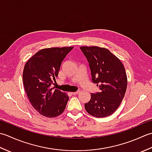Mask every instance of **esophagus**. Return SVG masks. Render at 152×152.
I'll return each instance as SVG.
<instances>
[{
	"instance_id": "esophagus-1",
	"label": "esophagus",
	"mask_w": 152,
	"mask_h": 152,
	"mask_svg": "<svg viewBox=\"0 0 152 152\" xmlns=\"http://www.w3.org/2000/svg\"><path fill=\"white\" fill-rule=\"evenodd\" d=\"M79 93H80V91H76V92H72V94L74 95H77V94H78Z\"/></svg>"
}]
</instances>
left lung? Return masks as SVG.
<instances>
[{
    "mask_svg": "<svg viewBox=\"0 0 152 152\" xmlns=\"http://www.w3.org/2000/svg\"><path fill=\"white\" fill-rule=\"evenodd\" d=\"M88 59L93 82L100 91L91 93L85 104L88 114L96 118L112 115L121 104L127 86V77L121 61L108 49L98 46H82Z\"/></svg>",
    "mask_w": 152,
    "mask_h": 152,
    "instance_id": "8db88e82",
    "label": "left lung"
}]
</instances>
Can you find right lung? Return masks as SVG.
Segmentation results:
<instances>
[{"label":"right lung","instance_id":"1","mask_svg":"<svg viewBox=\"0 0 152 152\" xmlns=\"http://www.w3.org/2000/svg\"><path fill=\"white\" fill-rule=\"evenodd\" d=\"M74 47L50 48L38 51L25 64L24 88L31 104L47 118H55L64 112L69 97L51 85L56 80L61 64Z\"/></svg>","mask_w":152,"mask_h":152}]
</instances>
